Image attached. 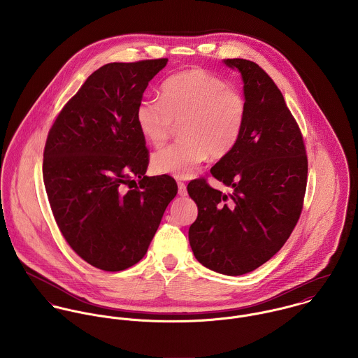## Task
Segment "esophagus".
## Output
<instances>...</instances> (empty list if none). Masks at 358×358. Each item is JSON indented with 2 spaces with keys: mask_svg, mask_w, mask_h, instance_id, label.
<instances>
[{
  "mask_svg": "<svg viewBox=\"0 0 358 358\" xmlns=\"http://www.w3.org/2000/svg\"><path fill=\"white\" fill-rule=\"evenodd\" d=\"M178 193H179V196H182V197L187 196V189H186V183H183V182H178Z\"/></svg>",
  "mask_w": 358,
  "mask_h": 358,
  "instance_id": "esophagus-1",
  "label": "esophagus"
}]
</instances>
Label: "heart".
I'll return each mask as SVG.
<instances>
[{
    "mask_svg": "<svg viewBox=\"0 0 358 358\" xmlns=\"http://www.w3.org/2000/svg\"><path fill=\"white\" fill-rule=\"evenodd\" d=\"M247 106L244 98L219 77L203 69L178 73L161 87V101L138 104L135 118L142 136L162 148L179 127V143L158 152L152 168L158 175L176 179L194 176L208 155L222 158L240 139Z\"/></svg>",
    "mask_w": 358,
    "mask_h": 358,
    "instance_id": "heart-1",
    "label": "heart"
}]
</instances>
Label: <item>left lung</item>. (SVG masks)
I'll return each instance as SVG.
<instances>
[{
	"label": "left lung",
	"instance_id": "left-lung-1",
	"mask_svg": "<svg viewBox=\"0 0 358 358\" xmlns=\"http://www.w3.org/2000/svg\"><path fill=\"white\" fill-rule=\"evenodd\" d=\"M223 62L241 73L245 121L236 146L210 168L231 193L212 189L205 179L187 185L199 206L189 241L205 267L241 275L275 255L296 226L307 155L301 129L267 73L247 59Z\"/></svg>",
	"mask_w": 358,
	"mask_h": 358
}]
</instances>
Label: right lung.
<instances>
[{"label": "right lung", "mask_w": 358, "mask_h": 358, "mask_svg": "<svg viewBox=\"0 0 358 358\" xmlns=\"http://www.w3.org/2000/svg\"><path fill=\"white\" fill-rule=\"evenodd\" d=\"M168 59L108 63L92 73L55 120L43 175L55 220L69 245L104 271L146 255L178 185L146 176L149 152L135 113Z\"/></svg>", "instance_id": "right-lung-1"}]
</instances>
